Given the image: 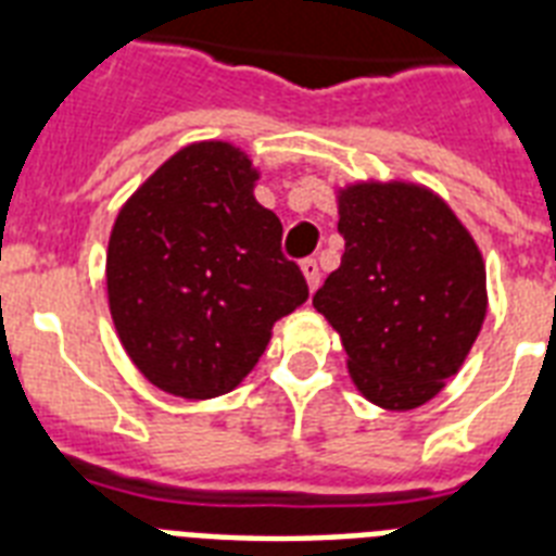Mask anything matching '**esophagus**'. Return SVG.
Returning a JSON list of instances; mask_svg holds the SVG:
<instances>
[{
	"label": "esophagus",
	"instance_id": "34e87169",
	"mask_svg": "<svg viewBox=\"0 0 556 556\" xmlns=\"http://www.w3.org/2000/svg\"><path fill=\"white\" fill-rule=\"evenodd\" d=\"M300 268H303V277L305 282H308V288L317 291V286H320V268H317V260H303Z\"/></svg>",
	"mask_w": 556,
	"mask_h": 556
}]
</instances>
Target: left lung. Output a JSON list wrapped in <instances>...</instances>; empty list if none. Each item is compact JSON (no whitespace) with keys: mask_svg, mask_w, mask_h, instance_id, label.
I'll return each instance as SVG.
<instances>
[{"mask_svg":"<svg viewBox=\"0 0 556 556\" xmlns=\"http://www.w3.org/2000/svg\"><path fill=\"white\" fill-rule=\"evenodd\" d=\"M338 213L346 251L314 308L343 340L361 395L415 409L462 369L482 331V253L447 201L421 185H349Z\"/></svg>","mask_w":556,"mask_h":556,"instance_id":"left-lung-1","label":"left lung"}]
</instances>
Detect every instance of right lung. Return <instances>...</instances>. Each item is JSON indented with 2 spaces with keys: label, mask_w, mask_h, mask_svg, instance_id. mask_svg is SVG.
Returning <instances> with one entry per match:
<instances>
[{
  "label": "right lung",
  "mask_w": 556,
  "mask_h": 556,
  "mask_svg": "<svg viewBox=\"0 0 556 556\" xmlns=\"http://www.w3.org/2000/svg\"><path fill=\"white\" fill-rule=\"evenodd\" d=\"M239 147L199 141L129 195L106 253L109 312L152 387L204 401L242 383L270 329L308 300Z\"/></svg>",
  "instance_id": "right-lung-1"
}]
</instances>
